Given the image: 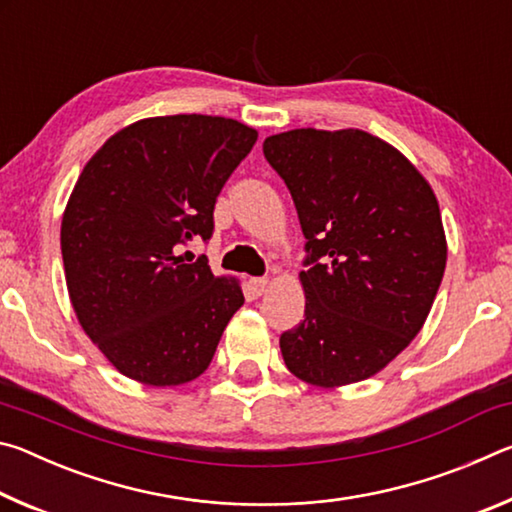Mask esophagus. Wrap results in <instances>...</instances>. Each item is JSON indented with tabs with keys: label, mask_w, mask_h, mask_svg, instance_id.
<instances>
[{
	"label": "esophagus",
	"mask_w": 512,
	"mask_h": 512,
	"mask_svg": "<svg viewBox=\"0 0 512 512\" xmlns=\"http://www.w3.org/2000/svg\"><path fill=\"white\" fill-rule=\"evenodd\" d=\"M250 287H253L257 296H262L268 289V277H253V280H250Z\"/></svg>",
	"instance_id": "obj_1"
}]
</instances>
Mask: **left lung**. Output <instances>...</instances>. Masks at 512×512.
<instances>
[{
    "label": "left lung",
    "mask_w": 512,
    "mask_h": 512,
    "mask_svg": "<svg viewBox=\"0 0 512 512\" xmlns=\"http://www.w3.org/2000/svg\"><path fill=\"white\" fill-rule=\"evenodd\" d=\"M305 235V320L280 336L298 379L334 388L388 366L420 332L447 241L422 173L379 137L296 131L264 140Z\"/></svg>",
    "instance_id": "obj_1"
}]
</instances>
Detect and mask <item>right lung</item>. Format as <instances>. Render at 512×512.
Segmentation results:
<instances>
[{"label":"right lung","mask_w":512,"mask_h":512,"mask_svg":"<svg viewBox=\"0 0 512 512\" xmlns=\"http://www.w3.org/2000/svg\"><path fill=\"white\" fill-rule=\"evenodd\" d=\"M257 142L235 119L135 121L85 164L60 250L85 334L121 375L178 386L203 375L244 293L207 257L180 255L214 232V203Z\"/></svg>","instance_id":"obj_1"}]
</instances>
